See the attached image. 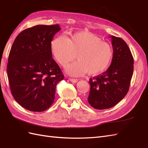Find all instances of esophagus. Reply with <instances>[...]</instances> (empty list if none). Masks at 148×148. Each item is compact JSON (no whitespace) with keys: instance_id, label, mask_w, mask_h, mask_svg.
Wrapping results in <instances>:
<instances>
[{"instance_id":"esophagus-1","label":"esophagus","mask_w":148,"mask_h":148,"mask_svg":"<svg viewBox=\"0 0 148 148\" xmlns=\"http://www.w3.org/2000/svg\"><path fill=\"white\" fill-rule=\"evenodd\" d=\"M69 79L71 82H72V83H77L78 81V79H74V78H69Z\"/></svg>"}]
</instances>
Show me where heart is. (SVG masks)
<instances>
[{"instance_id": "1", "label": "heart", "mask_w": 148, "mask_h": 148, "mask_svg": "<svg viewBox=\"0 0 148 148\" xmlns=\"http://www.w3.org/2000/svg\"><path fill=\"white\" fill-rule=\"evenodd\" d=\"M51 53L60 64L65 66L76 57L78 61L68 66L66 71L73 76L86 73L97 75L109 67L113 58L111 46L88 32H79L68 38L64 35L55 38L50 44Z\"/></svg>"}]
</instances>
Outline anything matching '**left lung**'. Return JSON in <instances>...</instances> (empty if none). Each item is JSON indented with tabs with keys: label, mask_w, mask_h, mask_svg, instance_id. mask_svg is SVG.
I'll list each match as a JSON object with an SVG mask.
<instances>
[{
	"label": "left lung",
	"mask_w": 148,
	"mask_h": 148,
	"mask_svg": "<svg viewBox=\"0 0 148 148\" xmlns=\"http://www.w3.org/2000/svg\"><path fill=\"white\" fill-rule=\"evenodd\" d=\"M113 58L106 71L90 79V105L97 110L113 107L126 95L134 70V60L126 43L111 35Z\"/></svg>",
	"instance_id": "1"
}]
</instances>
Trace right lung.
I'll return each instance as SVG.
<instances>
[{"mask_svg": "<svg viewBox=\"0 0 148 148\" xmlns=\"http://www.w3.org/2000/svg\"><path fill=\"white\" fill-rule=\"evenodd\" d=\"M60 29L58 24L29 28L12 46L7 68L10 91L15 101L29 111L41 112L50 108L56 86L64 78L50 47Z\"/></svg>", "mask_w": 148, "mask_h": 148, "instance_id": "add662e5", "label": "right lung"}]
</instances>
